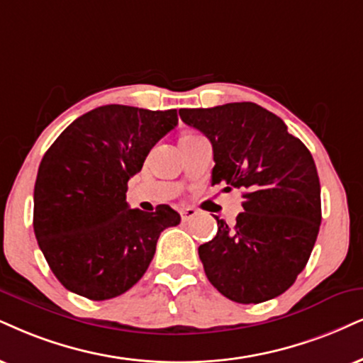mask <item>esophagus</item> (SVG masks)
Listing matches in <instances>:
<instances>
[{"mask_svg": "<svg viewBox=\"0 0 363 363\" xmlns=\"http://www.w3.org/2000/svg\"><path fill=\"white\" fill-rule=\"evenodd\" d=\"M180 216H182V220L183 222H189L195 216H199V210L194 208V207H185V208L180 210Z\"/></svg>", "mask_w": 363, "mask_h": 363, "instance_id": "1", "label": "esophagus"}]
</instances>
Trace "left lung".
I'll list each match as a JSON object with an SVG mask.
<instances>
[{
	"mask_svg": "<svg viewBox=\"0 0 363 363\" xmlns=\"http://www.w3.org/2000/svg\"><path fill=\"white\" fill-rule=\"evenodd\" d=\"M213 147L212 185L240 189L244 212L199 247L208 281L235 303L283 294L305 269L321 223L320 180L310 150L283 119L254 102L180 109Z\"/></svg>",
	"mask_w": 363,
	"mask_h": 363,
	"instance_id": "1",
	"label": "left lung"
}]
</instances>
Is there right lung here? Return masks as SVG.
I'll use <instances>...</instances> for the list:
<instances>
[{"label":"right lung","mask_w":363,"mask_h":363,"mask_svg":"<svg viewBox=\"0 0 363 363\" xmlns=\"http://www.w3.org/2000/svg\"><path fill=\"white\" fill-rule=\"evenodd\" d=\"M178 124L177 109L101 106L64 129L40 163L33 230L67 289L92 301L126 293L145 274L158 237L180 223L168 205L129 208L128 182Z\"/></svg>","instance_id":"right-lung-1"}]
</instances>
